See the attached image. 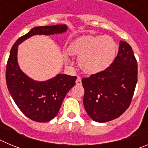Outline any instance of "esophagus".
Returning <instances> with one entry per match:
<instances>
[{
	"label": "esophagus",
	"instance_id": "obj_1",
	"mask_svg": "<svg viewBox=\"0 0 148 148\" xmlns=\"http://www.w3.org/2000/svg\"><path fill=\"white\" fill-rule=\"evenodd\" d=\"M77 85H82V79H81L80 77H78L76 79V82H75Z\"/></svg>",
	"mask_w": 148,
	"mask_h": 148
}]
</instances>
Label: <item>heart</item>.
I'll list each match as a JSON object with an SVG mask.
<instances>
[{"mask_svg": "<svg viewBox=\"0 0 148 148\" xmlns=\"http://www.w3.org/2000/svg\"><path fill=\"white\" fill-rule=\"evenodd\" d=\"M118 49L116 40L109 35H85L75 39L68 47L71 56H78L80 68L87 74H96L108 69L113 62ZM64 60L70 64L66 54Z\"/></svg>", "mask_w": 148, "mask_h": 148, "instance_id": "obj_1", "label": "heart"}]
</instances>
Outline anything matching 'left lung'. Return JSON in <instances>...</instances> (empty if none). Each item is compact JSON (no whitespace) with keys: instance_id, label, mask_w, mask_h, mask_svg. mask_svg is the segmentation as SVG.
<instances>
[{"instance_id":"1","label":"left lung","mask_w":148,"mask_h":148,"mask_svg":"<svg viewBox=\"0 0 148 148\" xmlns=\"http://www.w3.org/2000/svg\"><path fill=\"white\" fill-rule=\"evenodd\" d=\"M137 61L132 48L121 40L117 56L104 71L82 78L84 106L93 121L118 118L130 106L137 83Z\"/></svg>"}]
</instances>
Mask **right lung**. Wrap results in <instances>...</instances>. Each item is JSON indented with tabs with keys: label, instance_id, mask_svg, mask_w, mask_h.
<instances>
[{
	"label": "right lung",
	"instance_id": "add662e5",
	"mask_svg": "<svg viewBox=\"0 0 148 148\" xmlns=\"http://www.w3.org/2000/svg\"><path fill=\"white\" fill-rule=\"evenodd\" d=\"M67 28L65 24L34 27L19 38L10 51L6 71L8 90L21 111L32 121L47 122L57 116L66 93L75 84L76 76L59 73L43 82L33 80L19 66L18 45L33 35L61 34Z\"/></svg>",
	"mask_w": 148,
	"mask_h": 148
}]
</instances>
